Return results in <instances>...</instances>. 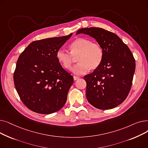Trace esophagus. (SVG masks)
<instances>
[{
	"label": "esophagus",
	"mask_w": 148,
	"mask_h": 148,
	"mask_svg": "<svg viewBox=\"0 0 148 148\" xmlns=\"http://www.w3.org/2000/svg\"><path fill=\"white\" fill-rule=\"evenodd\" d=\"M73 78H74V80H78L80 78V77H78V76H74Z\"/></svg>",
	"instance_id": "esophagus-1"
}]
</instances>
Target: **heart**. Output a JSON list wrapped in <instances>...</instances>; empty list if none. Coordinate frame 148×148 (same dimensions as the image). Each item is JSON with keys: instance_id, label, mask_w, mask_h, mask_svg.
Masks as SVG:
<instances>
[{"instance_id": "heart-1", "label": "heart", "mask_w": 148, "mask_h": 148, "mask_svg": "<svg viewBox=\"0 0 148 148\" xmlns=\"http://www.w3.org/2000/svg\"><path fill=\"white\" fill-rule=\"evenodd\" d=\"M70 52L60 49L56 53V58L62 66L65 69L71 68L74 58L79 62L72 71L75 74L86 73L89 69L98 68L103 59L102 47L97 42H93L90 39L79 38L69 45Z\"/></svg>"}]
</instances>
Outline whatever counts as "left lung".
<instances>
[{
  "mask_svg": "<svg viewBox=\"0 0 148 148\" xmlns=\"http://www.w3.org/2000/svg\"><path fill=\"white\" fill-rule=\"evenodd\" d=\"M95 38L102 47L104 56L100 66L84 77L89 103L101 110L113 108L127 97L136 68L128 47L115 34L99 27L82 28L76 34Z\"/></svg>",
  "mask_w": 148,
  "mask_h": 148,
  "instance_id": "obj_1",
  "label": "left lung"
}]
</instances>
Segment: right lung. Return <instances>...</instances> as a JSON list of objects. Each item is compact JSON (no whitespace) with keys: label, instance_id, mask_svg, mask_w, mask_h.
<instances>
[{"label":"right lung","instance_id":"obj_1","mask_svg":"<svg viewBox=\"0 0 148 148\" xmlns=\"http://www.w3.org/2000/svg\"><path fill=\"white\" fill-rule=\"evenodd\" d=\"M72 34L35 41L20 55L14 82L21 101L30 110L50 114L65 105L74 79L61 66L56 53Z\"/></svg>","mask_w":148,"mask_h":148}]
</instances>
